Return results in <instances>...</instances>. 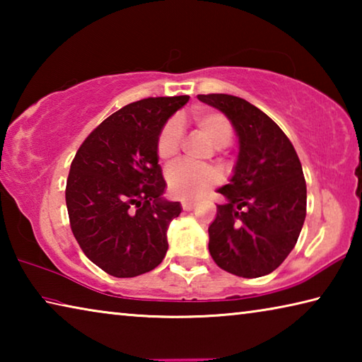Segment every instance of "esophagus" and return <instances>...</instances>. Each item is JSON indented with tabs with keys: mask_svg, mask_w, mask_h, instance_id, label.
I'll use <instances>...</instances> for the list:
<instances>
[{
	"mask_svg": "<svg viewBox=\"0 0 362 362\" xmlns=\"http://www.w3.org/2000/svg\"><path fill=\"white\" fill-rule=\"evenodd\" d=\"M182 207H183V211H192L193 207H194V203H193V201L183 199V201H182Z\"/></svg>",
	"mask_w": 362,
	"mask_h": 362,
	"instance_id": "obj_1",
	"label": "esophagus"
}]
</instances>
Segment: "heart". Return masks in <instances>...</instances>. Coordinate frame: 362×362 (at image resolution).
<instances>
[{
  "label": "heart",
  "mask_w": 362,
  "mask_h": 362,
  "mask_svg": "<svg viewBox=\"0 0 362 362\" xmlns=\"http://www.w3.org/2000/svg\"><path fill=\"white\" fill-rule=\"evenodd\" d=\"M194 126L216 148L226 146L233 139L231 122L223 115L216 112H196L193 115ZM182 127L177 119L168 121L156 140V153L159 159L169 161L180 150ZM169 193L177 198L194 199L204 194L218 182V174L212 168H199L187 163H177L166 173Z\"/></svg>",
  "instance_id": "1"
}]
</instances>
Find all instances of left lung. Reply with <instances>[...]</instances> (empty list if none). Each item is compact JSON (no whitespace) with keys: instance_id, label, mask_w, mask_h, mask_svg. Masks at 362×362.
<instances>
[{"instance_id":"1","label":"left lung","mask_w":362,"mask_h":362,"mask_svg":"<svg viewBox=\"0 0 362 362\" xmlns=\"http://www.w3.org/2000/svg\"><path fill=\"white\" fill-rule=\"evenodd\" d=\"M230 119L238 137L236 164L217 192L209 225V252L217 265L241 278L274 272L296 246L306 216V183L296 148L281 127L236 95H198Z\"/></svg>"}]
</instances>
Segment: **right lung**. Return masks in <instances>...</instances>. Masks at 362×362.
I'll use <instances>...</instances> for the list:
<instances>
[{
	"instance_id": "right-lung-1",
	"label": "right lung",
	"mask_w": 362,
	"mask_h": 362,
	"mask_svg": "<svg viewBox=\"0 0 362 362\" xmlns=\"http://www.w3.org/2000/svg\"><path fill=\"white\" fill-rule=\"evenodd\" d=\"M188 95L132 102L100 122L76 151L65 201L71 231L88 259L116 278L151 272L168 252L179 201L166 182L156 140Z\"/></svg>"
}]
</instances>
